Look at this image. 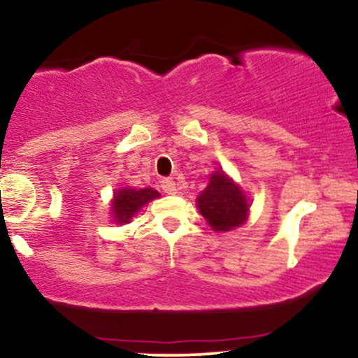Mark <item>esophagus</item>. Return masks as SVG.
Listing matches in <instances>:
<instances>
[{
  "instance_id": "esophagus-1",
  "label": "esophagus",
  "mask_w": 358,
  "mask_h": 358,
  "mask_svg": "<svg viewBox=\"0 0 358 358\" xmlns=\"http://www.w3.org/2000/svg\"><path fill=\"white\" fill-rule=\"evenodd\" d=\"M159 187H162V190L166 193V195H175L176 193V185L171 178H163L162 182H159Z\"/></svg>"
}]
</instances>
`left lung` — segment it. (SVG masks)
Listing matches in <instances>:
<instances>
[{"instance_id":"8db88e82","label":"left lung","mask_w":358,"mask_h":358,"mask_svg":"<svg viewBox=\"0 0 358 358\" xmlns=\"http://www.w3.org/2000/svg\"><path fill=\"white\" fill-rule=\"evenodd\" d=\"M196 203L208 225L217 232H227L239 227L249 210L244 193L224 175V171H215L212 175L210 183L200 193Z\"/></svg>"}]
</instances>
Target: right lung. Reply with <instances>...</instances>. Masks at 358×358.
<instances>
[{
    "label": "right lung",
    "instance_id": "add662e5",
    "mask_svg": "<svg viewBox=\"0 0 358 358\" xmlns=\"http://www.w3.org/2000/svg\"><path fill=\"white\" fill-rule=\"evenodd\" d=\"M159 196V193L153 188H121L116 192L113 200V213L119 224H127L131 222V217L136 213L143 205H146L150 200Z\"/></svg>",
    "mask_w": 358,
    "mask_h": 358
}]
</instances>
